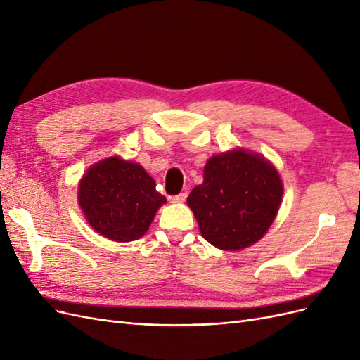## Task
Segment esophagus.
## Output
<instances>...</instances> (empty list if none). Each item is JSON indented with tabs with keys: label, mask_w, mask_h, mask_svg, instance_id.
<instances>
[{
	"label": "esophagus",
	"mask_w": 360,
	"mask_h": 360,
	"mask_svg": "<svg viewBox=\"0 0 360 360\" xmlns=\"http://www.w3.org/2000/svg\"><path fill=\"white\" fill-rule=\"evenodd\" d=\"M186 197H188V192H180L179 195H171L169 201L171 202H183L184 200H186Z\"/></svg>",
	"instance_id": "esophagus-1"
}]
</instances>
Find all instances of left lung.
Returning <instances> with one entry per match:
<instances>
[{
	"label": "left lung",
	"instance_id": "8db88e82",
	"mask_svg": "<svg viewBox=\"0 0 360 360\" xmlns=\"http://www.w3.org/2000/svg\"><path fill=\"white\" fill-rule=\"evenodd\" d=\"M282 192L278 171L261 156L238 148L209 159L204 181L192 189L188 204L207 242L238 250L266 234Z\"/></svg>",
	"mask_w": 360,
	"mask_h": 360
}]
</instances>
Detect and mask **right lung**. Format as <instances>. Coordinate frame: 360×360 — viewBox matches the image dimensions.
<instances>
[{"label": "right lung", "mask_w": 360, "mask_h": 360, "mask_svg": "<svg viewBox=\"0 0 360 360\" xmlns=\"http://www.w3.org/2000/svg\"><path fill=\"white\" fill-rule=\"evenodd\" d=\"M78 200L94 230L115 242H132L144 236L159 207L167 202L143 167L117 156L85 172Z\"/></svg>", "instance_id": "obj_1"}]
</instances>
